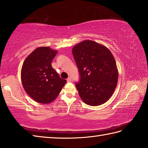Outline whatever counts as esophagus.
<instances>
[{
  "label": "esophagus",
  "mask_w": 148,
  "mask_h": 148,
  "mask_svg": "<svg viewBox=\"0 0 148 148\" xmlns=\"http://www.w3.org/2000/svg\"><path fill=\"white\" fill-rule=\"evenodd\" d=\"M71 81H72L71 77H69V78H67V82H71Z\"/></svg>",
  "instance_id": "obj_1"
}]
</instances>
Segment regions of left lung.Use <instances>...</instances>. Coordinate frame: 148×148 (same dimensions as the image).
<instances>
[{
    "mask_svg": "<svg viewBox=\"0 0 148 148\" xmlns=\"http://www.w3.org/2000/svg\"><path fill=\"white\" fill-rule=\"evenodd\" d=\"M72 52L80 74V81L76 86L81 99L89 106L104 103L114 93L118 79L111 52L105 46L91 40L77 44Z\"/></svg>",
    "mask_w": 148,
    "mask_h": 148,
    "instance_id": "obj_1",
    "label": "left lung"
}]
</instances>
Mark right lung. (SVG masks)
Masks as SVG:
<instances>
[{"instance_id": "obj_1", "label": "right lung", "mask_w": 148, "mask_h": 148, "mask_svg": "<svg viewBox=\"0 0 148 148\" xmlns=\"http://www.w3.org/2000/svg\"><path fill=\"white\" fill-rule=\"evenodd\" d=\"M57 52L48 46L39 47L27 56L22 65L23 88L37 102L46 104L53 102L67 82L51 66Z\"/></svg>"}]
</instances>
